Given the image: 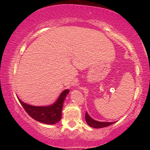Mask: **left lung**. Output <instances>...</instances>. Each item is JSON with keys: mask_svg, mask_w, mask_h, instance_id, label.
I'll return each instance as SVG.
<instances>
[{"mask_svg": "<svg viewBox=\"0 0 150 150\" xmlns=\"http://www.w3.org/2000/svg\"><path fill=\"white\" fill-rule=\"evenodd\" d=\"M85 120L88 126H90L91 127H92V128H104V127L108 126L111 125V124L115 123V122H98V121L95 120L88 115L87 112H86L85 113Z\"/></svg>", "mask_w": 150, "mask_h": 150, "instance_id": "8db88e82", "label": "left lung"}]
</instances>
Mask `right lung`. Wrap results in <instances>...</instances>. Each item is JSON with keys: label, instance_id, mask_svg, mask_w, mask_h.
I'll list each match as a JSON object with an SVG mask.
<instances>
[{"label": "right lung", "instance_id": "obj_1", "mask_svg": "<svg viewBox=\"0 0 150 150\" xmlns=\"http://www.w3.org/2000/svg\"><path fill=\"white\" fill-rule=\"evenodd\" d=\"M69 93L68 89L64 90L61 93L56 102L52 105L46 106H32L23 103L19 98H18L24 110L33 119L46 124H54L61 120L63 102Z\"/></svg>", "mask_w": 150, "mask_h": 150}]
</instances>
